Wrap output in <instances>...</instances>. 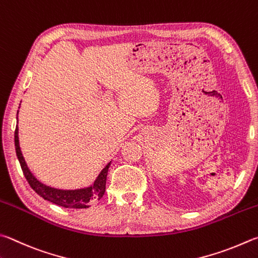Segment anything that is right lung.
<instances>
[{
	"instance_id": "obj_1",
	"label": "right lung",
	"mask_w": 258,
	"mask_h": 258,
	"mask_svg": "<svg viewBox=\"0 0 258 258\" xmlns=\"http://www.w3.org/2000/svg\"><path fill=\"white\" fill-rule=\"evenodd\" d=\"M18 133L19 131L17 126L15 132V145L18 160L20 162L23 175H25L27 181L29 182L31 188L44 200H47L51 203L68 209H87L90 207L92 203L99 201L102 196H104L106 190L107 174H108V168L110 166V162L100 171V174L98 175L95 182L89 187H84V188L79 189L54 188V187H50L43 184V182H40L29 170V168H28L25 161V158L22 156L20 145H19Z\"/></svg>"
}]
</instances>
